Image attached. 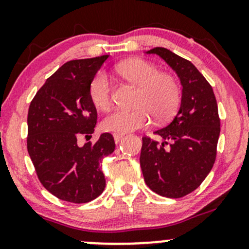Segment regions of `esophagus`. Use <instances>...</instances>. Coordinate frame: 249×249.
Returning <instances> with one entry per match:
<instances>
[{
    "label": "esophagus",
    "mask_w": 249,
    "mask_h": 249,
    "mask_svg": "<svg viewBox=\"0 0 249 249\" xmlns=\"http://www.w3.org/2000/svg\"><path fill=\"white\" fill-rule=\"evenodd\" d=\"M124 137V133H113V138L116 142H119Z\"/></svg>",
    "instance_id": "esophagus-1"
}]
</instances>
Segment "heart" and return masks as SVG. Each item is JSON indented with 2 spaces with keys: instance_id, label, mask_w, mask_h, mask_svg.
<instances>
[{
  "instance_id": "obj_1",
  "label": "heart",
  "mask_w": 249,
  "mask_h": 249,
  "mask_svg": "<svg viewBox=\"0 0 249 249\" xmlns=\"http://www.w3.org/2000/svg\"><path fill=\"white\" fill-rule=\"evenodd\" d=\"M121 76L139 87L134 108L116 107L102 121L104 130L115 133L132 132L151 123V113L158 122L171 118L180 104V88L170 73L159 72L153 63L141 58L127 59L116 67ZM91 101L105 110L111 104V82L105 71H98L89 87Z\"/></svg>"
}]
</instances>
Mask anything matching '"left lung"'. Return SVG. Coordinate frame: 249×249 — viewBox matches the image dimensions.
I'll return each instance as SVG.
<instances>
[{"label":"left lung","instance_id":"8db88e82","mask_svg":"<svg viewBox=\"0 0 249 249\" xmlns=\"http://www.w3.org/2000/svg\"><path fill=\"white\" fill-rule=\"evenodd\" d=\"M154 53L176 71L181 103L172 122L154 131L161 142L142 137L141 166L146 185L166 198H181L200 186L212 170L220 134L218 104L210 83L187 59L165 48Z\"/></svg>","mask_w":249,"mask_h":249}]
</instances>
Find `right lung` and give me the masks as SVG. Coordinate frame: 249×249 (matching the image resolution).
<instances>
[{"label": "right lung", "mask_w": 249, "mask_h": 249, "mask_svg": "<svg viewBox=\"0 0 249 249\" xmlns=\"http://www.w3.org/2000/svg\"><path fill=\"white\" fill-rule=\"evenodd\" d=\"M108 55L63 64L37 91L28 111V152L41 184L64 201L85 204L105 188L103 158L115 151L112 134L77 144L93 133L97 111L89 87Z\"/></svg>", "instance_id": "1"}]
</instances>
